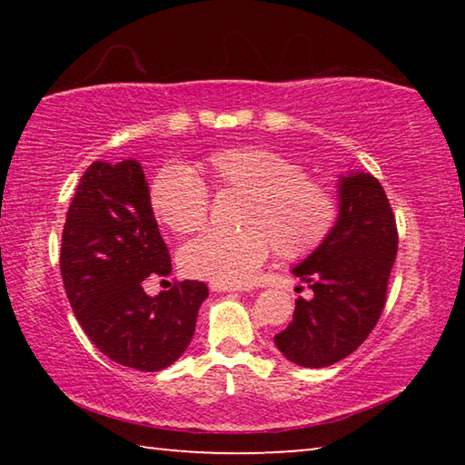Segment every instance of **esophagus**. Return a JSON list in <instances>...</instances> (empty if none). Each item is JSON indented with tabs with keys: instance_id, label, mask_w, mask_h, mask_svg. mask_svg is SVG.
I'll use <instances>...</instances> for the list:
<instances>
[{
	"instance_id": "esophagus-1",
	"label": "esophagus",
	"mask_w": 465,
	"mask_h": 465,
	"mask_svg": "<svg viewBox=\"0 0 465 465\" xmlns=\"http://www.w3.org/2000/svg\"><path fill=\"white\" fill-rule=\"evenodd\" d=\"M211 291H217V293H232V291H248V289L235 287V285H222V282H211Z\"/></svg>"
}]
</instances>
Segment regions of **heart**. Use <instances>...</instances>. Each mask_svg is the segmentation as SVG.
Wrapping results in <instances>:
<instances>
[{
  "label": "heart",
  "instance_id": "obj_1",
  "mask_svg": "<svg viewBox=\"0 0 465 465\" xmlns=\"http://www.w3.org/2000/svg\"><path fill=\"white\" fill-rule=\"evenodd\" d=\"M203 174L217 191L246 194L240 233L204 232L180 250L188 277L243 285L256 277L272 246L285 261H302L332 233L338 199L322 180L274 149L261 145L225 147L201 162ZM209 191L194 172L172 163L149 186V204L157 222L176 233H191L207 222Z\"/></svg>",
  "mask_w": 465,
  "mask_h": 465
}]
</instances>
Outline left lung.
I'll return each mask as SVG.
<instances>
[{"label":"left lung","mask_w":465,"mask_h":465,"mask_svg":"<svg viewBox=\"0 0 465 465\" xmlns=\"http://www.w3.org/2000/svg\"><path fill=\"white\" fill-rule=\"evenodd\" d=\"M338 219L322 246L293 274L312 299H295L293 320L274 336L291 363L334 365L365 342L380 320L398 252V230L380 180L352 172L338 180Z\"/></svg>","instance_id":"8db88e82"}]
</instances>
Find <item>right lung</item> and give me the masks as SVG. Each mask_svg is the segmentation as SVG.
I'll return each instance as SVG.
<instances>
[{"mask_svg": "<svg viewBox=\"0 0 465 465\" xmlns=\"http://www.w3.org/2000/svg\"><path fill=\"white\" fill-rule=\"evenodd\" d=\"M170 272L141 163L94 162L63 225L61 277L84 332L110 361L160 371L191 344L209 289L183 281L149 297L141 282Z\"/></svg>", "mask_w": 465, "mask_h": 465, "instance_id": "obj_1", "label": "right lung"}]
</instances>
